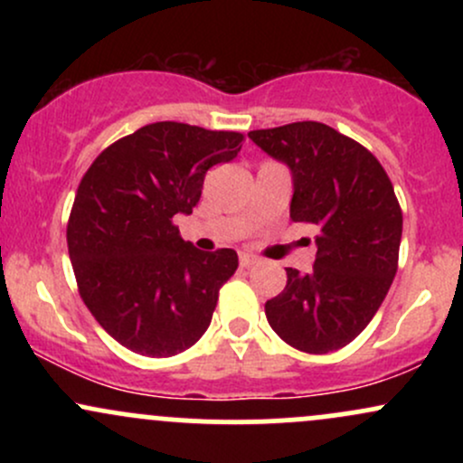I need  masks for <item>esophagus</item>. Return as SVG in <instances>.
<instances>
[{"instance_id": "obj_1", "label": "esophagus", "mask_w": 463, "mask_h": 463, "mask_svg": "<svg viewBox=\"0 0 463 463\" xmlns=\"http://www.w3.org/2000/svg\"><path fill=\"white\" fill-rule=\"evenodd\" d=\"M259 259L254 257V254H248V252H241L239 254V265L241 268H252V265H257Z\"/></svg>"}]
</instances>
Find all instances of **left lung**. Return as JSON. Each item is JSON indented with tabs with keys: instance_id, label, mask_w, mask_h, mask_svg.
I'll return each instance as SVG.
<instances>
[{
	"instance_id": "left-lung-1",
	"label": "left lung",
	"mask_w": 463,
	"mask_h": 463,
	"mask_svg": "<svg viewBox=\"0 0 463 463\" xmlns=\"http://www.w3.org/2000/svg\"><path fill=\"white\" fill-rule=\"evenodd\" d=\"M248 137L291 169V220L317 231L311 272L287 268L285 289L265 302L269 326L302 353L344 348L379 311L398 269L402 211L392 180L374 154L320 121Z\"/></svg>"
}]
</instances>
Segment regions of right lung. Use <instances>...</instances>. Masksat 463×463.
<instances>
[{
    "label": "right lung",
    "instance_id": "right-lung-1",
    "mask_svg": "<svg viewBox=\"0 0 463 463\" xmlns=\"http://www.w3.org/2000/svg\"><path fill=\"white\" fill-rule=\"evenodd\" d=\"M241 141V132L156 121L106 147L80 180L67 224L80 298L132 353L172 357L209 328L237 252L194 248L174 217L194 211L206 172L232 161Z\"/></svg>",
    "mask_w": 463,
    "mask_h": 463
}]
</instances>
